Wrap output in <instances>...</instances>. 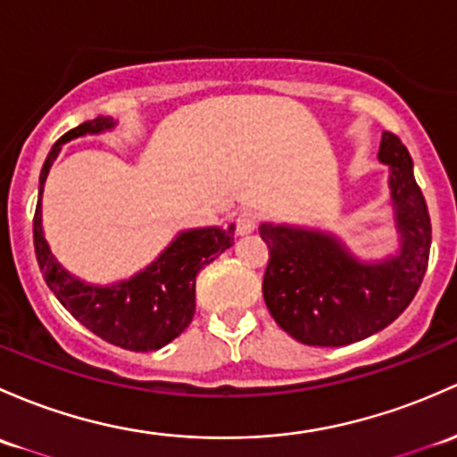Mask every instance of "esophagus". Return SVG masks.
Masks as SVG:
<instances>
[{"mask_svg":"<svg viewBox=\"0 0 457 457\" xmlns=\"http://www.w3.org/2000/svg\"><path fill=\"white\" fill-rule=\"evenodd\" d=\"M258 228V214L252 210H245L237 216V232L245 237V234H252Z\"/></svg>","mask_w":457,"mask_h":457,"instance_id":"esophagus-1","label":"esophagus"}]
</instances>
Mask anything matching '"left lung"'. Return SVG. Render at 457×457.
<instances>
[{
    "instance_id": "left-lung-1",
    "label": "left lung",
    "mask_w": 457,
    "mask_h": 457,
    "mask_svg": "<svg viewBox=\"0 0 457 457\" xmlns=\"http://www.w3.org/2000/svg\"><path fill=\"white\" fill-rule=\"evenodd\" d=\"M378 160L390 166L401 253L366 265L337 238L311 229L261 225L269 247L262 295L276 324L306 345H348L390 326L414 300L429 265L431 220L401 137L386 131Z\"/></svg>"
}]
</instances>
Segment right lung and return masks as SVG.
Returning a JSON list of instances; mask_svg holds the SVG:
<instances>
[{"label": "right lung", "mask_w": 457, "mask_h": 457, "mask_svg": "<svg viewBox=\"0 0 457 457\" xmlns=\"http://www.w3.org/2000/svg\"><path fill=\"white\" fill-rule=\"evenodd\" d=\"M113 120L96 118L67 131L52 146L38 177V201L32 220L35 253L43 280L56 300L79 320L85 328L104 342L133 353L160 350L179 337L195 315L196 273L232 247L234 225L228 229L204 228L179 234L170 247L153 265L133 276L131 280L112 287H91L76 280L52 256L41 229V192L52 162L61 151V144L74 137L100 133L112 129Z\"/></svg>", "instance_id": "1"}]
</instances>
